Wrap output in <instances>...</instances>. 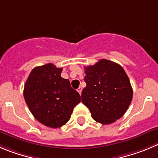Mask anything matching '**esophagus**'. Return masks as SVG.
I'll return each mask as SVG.
<instances>
[{
    "mask_svg": "<svg viewBox=\"0 0 158 158\" xmlns=\"http://www.w3.org/2000/svg\"><path fill=\"white\" fill-rule=\"evenodd\" d=\"M82 87H80V86H79V87L77 89V91L79 92V94H80V95H81V94H82Z\"/></svg>",
    "mask_w": 158,
    "mask_h": 158,
    "instance_id": "34e87169",
    "label": "esophagus"
}]
</instances>
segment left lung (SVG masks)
Returning <instances> with one entry per match:
<instances>
[{"label":"left lung","instance_id":"left-lung-1","mask_svg":"<svg viewBox=\"0 0 158 158\" xmlns=\"http://www.w3.org/2000/svg\"><path fill=\"white\" fill-rule=\"evenodd\" d=\"M86 86L82 89V102L92 118L103 125L115 122L126 113L132 99V88L123 68L101 59L85 68Z\"/></svg>","mask_w":158,"mask_h":158}]
</instances>
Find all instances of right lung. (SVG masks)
Wrapping results in <instances>:
<instances>
[{"mask_svg":"<svg viewBox=\"0 0 158 158\" xmlns=\"http://www.w3.org/2000/svg\"><path fill=\"white\" fill-rule=\"evenodd\" d=\"M61 68L51 63L34 68L23 91L26 104L35 118L55 129L69 122L73 108L81 101L70 81L61 76Z\"/></svg>","mask_w":158,"mask_h":158,"instance_id":"1","label":"right lung"}]
</instances>
